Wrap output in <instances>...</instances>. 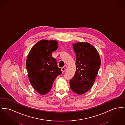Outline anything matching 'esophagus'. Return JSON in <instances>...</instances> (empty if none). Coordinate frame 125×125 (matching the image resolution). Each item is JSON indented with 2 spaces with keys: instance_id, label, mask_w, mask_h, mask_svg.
Listing matches in <instances>:
<instances>
[{
  "instance_id": "34e87169",
  "label": "esophagus",
  "mask_w": 125,
  "mask_h": 125,
  "mask_svg": "<svg viewBox=\"0 0 125 125\" xmlns=\"http://www.w3.org/2000/svg\"><path fill=\"white\" fill-rule=\"evenodd\" d=\"M61 71L63 72H64L65 71H66V68L65 67H63L61 68Z\"/></svg>"
}]
</instances>
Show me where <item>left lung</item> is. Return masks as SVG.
<instances>
[{
	"label": "left lung",
	"instance_id": "8db88e82",
	"mask_svg": "<svg viewBox=\"0 0 125 125\" xmlns=\"http://www.w3.org/2000/svg\"><path fill=\"white\" fill-rule=\"evenodd\" d=\"M76 57V70L70 80L71 89L83 94L92 87L101 66V59L95 48L91 44L79 42L73 44Z\"/></svg>",
	"mask_w": 125,
	"mask_h": 125
}]
</instances>
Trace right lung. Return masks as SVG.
<instances>
[{
	"label": "right lung",
	"instance_id": "1",
	"mask_svg": "<svg viewBox=\"0 0 125 125\" xmlns=\"http://www.w3.org/2000/svg\"><path fill=\"white\" fill-rule=\"evenodd\" d=\"M58 48L55 40L39 41L30 50L26 61L30 82L41 95H45L52 89L56 77L62 72L52 54Z\"/></svg>",
	"mask_w": 125,
	"mask_h": 125
}]
</instances>
